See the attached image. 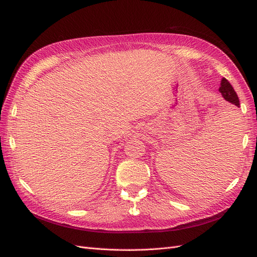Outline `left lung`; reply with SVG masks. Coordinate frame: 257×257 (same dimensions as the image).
Listing matches in <instances>:
<instances>
[{
	"instance_id": "8db88e82",
	"label": "left lung",
	"mask_w": 257,
	"mask_h": 257,
	"mask_svg": "<svg viewBox=\"0 0 257 257\" xmlns=\"http://www.w3.org/2000/svg\"><path fill=\"white\" fill-rule=\"evenodd\" d=\"M219 91H220V93H221L223 98L225 100H227V102H229L230 104L235 105L237 107L240 106L239 98L237 96V93L235 92L234 88L231 87V84L228 82L227 79L222 78V80H221V87H220Z\"/></svg>"
}]
</instances>
